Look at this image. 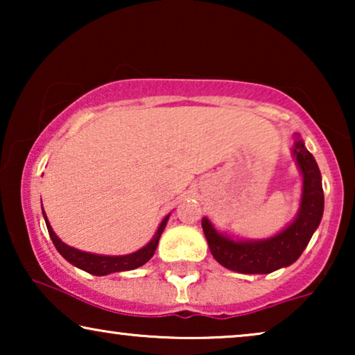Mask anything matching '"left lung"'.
I'll use <instances>...</instances> for the list:
<instances>
[{
  "instance_id": "left-lung-1",
  "label": "left lung",
  "mask_w": 355,
  "mask_h": 355,
  "mask_svg": "<svg viewBox=\"0 0 355 355\" xmlns=\"http://www.w3.org/2000/svg\"><path fill=\"white\" fill-rule=\"evenodd\" d=\"M293 152L304 178L302 202L297 218L283 232L266 241H232L220 234L207 218H202L211 255L227 270L257 275L271 273L294 263L322 221L324 197L318 164L299 137H295Z\"/></svg>"
}]
</instances>
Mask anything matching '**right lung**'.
<instances>
[{"label": "right lung", "instance_id": "1", "mask_svg": "<svg viewBox=\"0 0 355 355\" xmlns=\"http://www.w3.org/2000/svg\"><path fill=\"white\" fill-rule=\"evenodd\" d=\"M43 216H45V223L48 227V234H50L53 244H55L56 250L64 257V259L72 263L77 268L87 271V273L96 275V276H105L110 273H116V271H128V270H135L139 266H142L144 263L152 259L155 250H157L158 241L162 237V232L164 231V226L168 223V216H164V220L159 225L157 234L152 241L148 242L147 245L142 247V249L134 252V254L129 255H119V257H106V255H95V254H89V252H80L74 249V247L66 245L64 242H61L60 237H58L55 232H53L50 223H48V218L43 211Z\"/></svg>", "mask_w": 355, "mask_h": 355}]
</instances>
